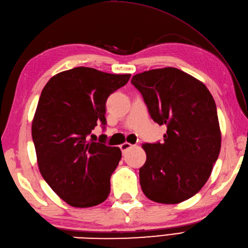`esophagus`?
Returning a JSON list of instances; mask_svg holds the SVG:
<instances>
[{
	"instance_id": "esophagus-1",
	"label": "esophagus",
	"mask_w": 248,
	"mask_h": 248,
	"mask_svg": "<svg viewBox=\"0 0 248 248\" xmlns=\"http://www.w3.org/2000/svg\"><path fill=\"white\" fill-rule=\"evenodd\" d=\"M133 147V145L132 144H130V143H127V141H125V143H124V144H121L120 145V149H121V151H123V154H124L125 151H127L128 149H130V148H132Z\"/></svg>"
}]
</instances>
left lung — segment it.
<instances>
[{"label": "left lung", "mask_w": 248, "mask_h": 248, "mask_svg": "<svg viewBox=\"0 0 248 248\" xmlns=\"http://www.w3.org/2000/svg\"><path fill=\"white\" fill-rule=\"evenodd\" d=\"M139 89L156 124H165L164 141L143 144L141 189L152 202L179 203L197 194L217 162L220 135L217 105L202 82L173 67L135 75Z\"/></svg>", "instance_id": "1"}]
</instances>
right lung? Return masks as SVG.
<instances>
[{
	"mask_svg": "<svg viewBox=\"0 0 248 248\" xmlns=\"http://www.w3.org/2000/svg\"><path fill=\"white\" fill-rule=\"evenodd\" d=\"M130 77L77 67L52 77L41 92L31 123L37 163L46 182L72 207H93L110 192L121 151L87 136L99 121L107 124V100Z\"/></svg>",
	"mask_w": 248,
	"mask_h": 248,
	"instance_id": "add662e5",
	"label": "right lung"
}]
</instances>
